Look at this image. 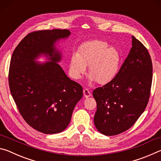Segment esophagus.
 I'll use <instances>...</instances> for the list:
<instances>
[{
  "label": "esophagus",
  "instance_id": "obj_1",
  "mask_svg": "<svg viewBox=\"0 0 161 161\" xmlns=\"http://www.w3.org/2000/svg\"><path fill=\"white\" fill-rule=\"evenodd\" d=\"M83 93H84V96L85 98H88L89 97H91L92 95L90 91H89L88 89H84L83 91Z\"/></svg>",
  "mask_w": 161,
  "mask_h": 161
}]
</instances>
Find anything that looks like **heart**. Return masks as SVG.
<instances>
[{
	"label": "heart",
	"instance_id": "b5f03b06",
	"mask_svg": "<svg viewBox=\"0 0 161 161\" xmlns=\"http://www.w3.org/2000/svg\"><path fill=\"white\" fill-rule=\"evenodd\" d=\"M123 60L122 54L107 42L94 40L84 42L73 54L69 61V72L72 78L79 80L89 66L92 81L99 84L109 83L116 77Z\"/></svg>",
	"mask_w": 161,
	"mask_h": 161
}]
</instances>
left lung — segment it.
I'll return each instance as SVG.
<instances>
[{
    "label": "left lung",
    "instance_id": "left-lung-1",
    "mask_svg": "<svg viewBox=\"0 0 161 161\" xmlns=\"http://www.w3.org/2000/svg\"><path fill=\"white\" fill-rule=\"evenodd\" d=\"M153 78L151 56L139 40L132 36V47L116 77L93 91L97 102L94 124L106 136L129 129L148 104Z\"/></svg>",
    "mask_w": 161,
    "mask_h": 161
}]
</instances>
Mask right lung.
I'll list each match as a JSON object with an SVG mask.
<instances>
[{
	"mask_svg": "<svg viewBox=\"0 0 161 161\" xmlns=\"http://www.w3.org/2000/svg\"><path fill=\"white\" fill-rule=\"evenodd\" d=\"M69 35L66 29L32 32L15 47L10 60L9 87L19 112L27 124L46 134L66 129L83 96L82 86L71 80L57 63L62 57L54 43ZM42 53L51 62L34 61Z\"/></svg>",
	"mask_w": 161,
	"mask_h": 161,
	"instance_id": "1",
	"label": "right lung"
}]
</instances>
